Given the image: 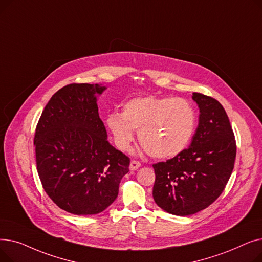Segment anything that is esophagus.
I'll use <instances>...</instances> for the list:
<instances>
[{"label":"esophagus","mask_w":262,"mask_h":262,"mask_svg":"<svg viewBox=\"0 0 262 262\" xmlns=\"http://www.w3.org/2000/svg\"><path fill=\"white\" fill-rule=\"evenodd\" d=\"M141 166V163L138 160H132L130 164H129V169L132 171H136L137 169H139Z\"/></svg>","instance_id":"1"}]
</instances>
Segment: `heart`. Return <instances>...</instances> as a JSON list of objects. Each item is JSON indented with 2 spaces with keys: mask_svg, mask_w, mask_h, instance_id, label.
<instances>
[{
  "mask_svg": "<svg viewBox=\"0 0 262 262\" xmlns=\"http://www.w3.org/2000/svg\"><path fill=\"white\" fill-rule=\"evenodd\" d=\"M106 125L116 145L126 150L135 129L146 152L155 158H170L182 153L196 126V113L183 98H135L123 105V113L108 114Z\"/></svg>",
  "mask_w": 262,
  "mask_h": 262,
  "instance_id": "1",
  "label": "heart"
}]
</instances>
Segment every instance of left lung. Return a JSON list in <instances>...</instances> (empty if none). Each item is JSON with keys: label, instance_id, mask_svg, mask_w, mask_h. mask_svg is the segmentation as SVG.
I'll return each mask as SVG.
<instances>
[{"label": "left lung", "instance_id": "8db88e82", "mask_svg": "<svg viewBox=\"0 0 262 262\" xmlns=\"http://www.w3.org/2000/svg\"><path fill=\"white\" fill-rule=\"evenodd\" d=\"M199 125L188 148L153 164V198L161 209L175 215L194 214L223 192L236 158V139L225 109L211 96L194 92Z\"/></svg>", "mask_w": 262, "mask_h": 262}]
</instances>
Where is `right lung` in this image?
Wrapping results in <instances>:
<instances>
[{"mask_svg": "<svg viewBox=\"0 0 262 262\" xmlns=\"http://www.w3.org/2000/svg\"><path fill=\"white\" fill-rule=\"evenodd\" d=\"M101 85L70 84L55 93L38 121L34 145L39 178L59 208L100 213L119 193L129 158L107 140L96 94Z\"/></svg>", "mask_w": 262, "mask_h": 262, "instance_id": "obj_1", "label": "right lung"}]
</instances>
